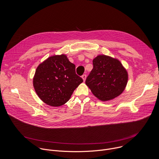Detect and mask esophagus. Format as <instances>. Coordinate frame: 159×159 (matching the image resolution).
Instances as JSON below:
<instances>
[{
	"instance_id": "1",
	"label": "esophagus",
	"mask_w": 159,
	"mask_h": 159,
	"mask_svg": "<svg viewBox=\"0 0 159 159\" xmlns=\"http://www.w3.org/2000/svg\"><path fill=\"white\" fill-rule=\"evenodd\" d=\"M86 77H87V75H85V74H84L82 76V79H83V80H84V82H85V79H86Z\"/></svg>"
}]
</instances>
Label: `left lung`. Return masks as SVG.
Wrapping results in <instances>:
<instances>
[{"mask_svg": "<svg viewBox=\"0 0 159 159\" xmlns=\"http://www.w3.org/2000/svg\"><path fill=\"white\" fill-rule=\"evenodd\" d=\"M93 66L85 84L97 98L107 101L123 92L127 84L128 74L119 60L100 55L93 60Z\"/></svg>", "mask_w": 159, "mask_h": 159, "instance_id": "obj_1", "label": "left lung"}]
</instances>
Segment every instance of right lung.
Segmentation results:
<instances>
[{
    "mask_svg": "<svg viewBox=\"0 0 159 159\" xmlns=\"http://www.w3.org/2000/svg\"><path fill=\"white\" fill-rule=\"evenodd\" d=\"M82 82V79L75 73V66L62 54L48 57L37 67L33 85L44 103L59 107L70 99Z\"/></svg>",
    "mask_w": 159,
    "mask_h": 159,
    "instance_id": "obj_1",
    "label": "right lung"
}]
</instances>
